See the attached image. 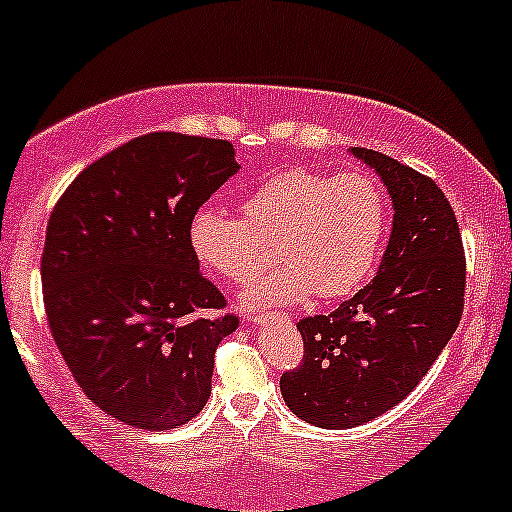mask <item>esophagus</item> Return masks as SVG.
Segmentation results:
<instances>
[{
    "instance_id": "esophagus-1",
    "label": "esophagus",
    "mask_w": 512,
    "mask_h": 512,
    "mask_svg": "<svg viewBox=\"0 0 512 512\" xmlns=\"http://www.w3.org/2000/svg\"><path fill=\"white\" fill-rule=\"evenodd\" d=\"M255 323H260V318H255Z\"/></svg>"
}]
</instances>
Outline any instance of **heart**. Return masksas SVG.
Here are the masks:
<instances>
[{"mask_svg": "<svg viewBox=\"0 0 512 512\" xmlns=\"http://www.w3.org/2000/svg\"><path fill=\"white\" fill-rule=\"evenodd\" d=\"M243 213L201 206L189 221V245L206 269L247 284L267 265L262 240H277L284 265L240 294L245 311L291 306L311 294L350 296L372 272L386 233L384 192L364 172L282 170L245 196Z\"/></svg>", "mask_w": 512, "mask_h": 512, "instance_id": "obj_1", "label": "heart"}]
</instances>
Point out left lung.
I'll return each mask as SVG.
<instances>
[{
	"mask_svg": "<svg viewBox=\"0 0 512 512\" xmlns=\"http://www.w3.org/2000/svg\"><path fill=\"white\" fill-rule=\"evenodd\" d=\"M379 174L393 206L376 277L328 316L303 318V362L279 389L296 418L347 430L411 393L452 340L464 308V252L442 189L393 157L352 148Z\"/></svg>",
	"mask_w": 512,
	"mask_h": 512,
	"instance_id": "8db88e82",
	"label": "left lung"
}]
</instances>
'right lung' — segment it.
Listing matches in <instances>:
<instances>
[{
	"mask_svg": "<svg viewBox=\"0 0 512 512\" xmlns=\"http://www.w3.org/2000/svg\"><path fill=\"white\" fill-rule=\"evenodd\" d=\"M240 165L228 140L148 133L77 174L50 213L41 279L55 345L87 398L170 430L201 413L238 318L199 274L189 221Z\"/></svg>",
	"mask_w": 512,
	"mask_h": 512,
	"instance_id": "obj_1",
	"label": "right lung"
}]
</instances>
